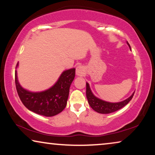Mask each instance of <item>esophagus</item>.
Returning <instances> with one entry per match:
<instances>
[{
    "label": "esophagus",
    "instance_id": "obj_1",
    "mask_svg": "<svg viewBox=\"0 0 155 155\" xmlns=\"http://www.w3.org/2000/svg\"><path fill=\"white\" fill-rule=\"evenodd\" d=\"M84 73V68L82 66H78L76 68V75H82Z\"/></svg>",
    "mask_w": 155,
    "mask_h": 155
}]
</instances>
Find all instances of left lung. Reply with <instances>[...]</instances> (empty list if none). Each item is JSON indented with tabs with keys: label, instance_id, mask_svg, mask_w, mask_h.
I'll return each instance as SVG.
<instances>
[{
	"label": "left lung",
	"instance_id": "left-lung-1",
	"mask_svg": "<svg viewBox=\"0 0 155 155\" xmlns=\"http://www.w3.org/2000/svg\"><path fill=\"white\" fill-rule=\"evenodd\" d=\"M127 43L129 45L130 50H131V47H130L129 42H127ZM86 96L89 105H90L94 110L101 114H109L122 108L123 107L128 104V103L132 99L134 92H135L134 91L129 98L125 99L124 101H122L117 103H110L100 99V98L96 97V96H94V94L91 90L88 82H86Z\"/></svg>",
	"mask_w": 155,
	"mask_h": 155
}]
</instances>
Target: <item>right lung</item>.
I'll return each instance as SVG.
<instances>
[{
	"label": "right lung",
	"instance_id": "1",
	"mask_svg": "<svg viewBox=\"0 0 155 155\" xmlns=\"http://www.w3.org/2000/svg\"><path fill=\"white\" fill-rule=\"evenodd\" d=\"M75 75V68L64 71L50 88L33 92L26 90L20 85L17 71H15V84L18 95L26 108L40 115L52 117L61 113L66 107L69 89Z\"/></svg>",
	"mask_w": 155,
	"mask_h": 155
}]
</instances>
